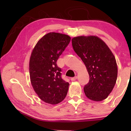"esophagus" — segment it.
<instances>
[{
	"mask_svg": "<svg viewBox=\"0 0 131 131\" xmlns=\"http://www.w3.org/2000/svg\"><path fill=\"white\" fill-rule=\"evenodd\" d=\"M77 79V76H75V77H73V78H71V81H74V80H75L76 79Z\"/></svg>",
	"mask_w": 131,
	"mask_h": 131,
	"instance_id": "1",
	"label": "esophagus"
}]
</instances>
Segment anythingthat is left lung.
<instances>
[{
  "label": "left lung",
  "instance_id": "8db88e82",
  "mask_svg": "<svg viewBox=\"0 0 131 131\" xmlns=\"http://www.w3.org/2000/svg\"><path fill=\"white\" fill-rule=\"evenodd\" d=\"M71 41L74 51L84 62L90 76L84 87L85 96L95 101L106 99L117 79L114 56L104 41L95 36H80Z\"/></svg>",
  "mask_w": 131,
  "mask_h": 131
}]
</instances>
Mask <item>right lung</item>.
Segmentation results:
<instances>
[{"label": "right lung", "mask_w": 131, "mask_h": 131, "mask_svg": "<svg viewBox=\"0 0 131 131\" xmlns=\"http://www.w3.org/2000/svg\"><path fill=\"white\" fill-rule=\"evenodd\" d=\"M67 35L49 32L38 41L32 50L29 63L30 80L39 97L55 105L64 100L69 83L61 77L57 61L70 43Z\"/></svg>", "instance_id": "obj_1"}]
</instances>
